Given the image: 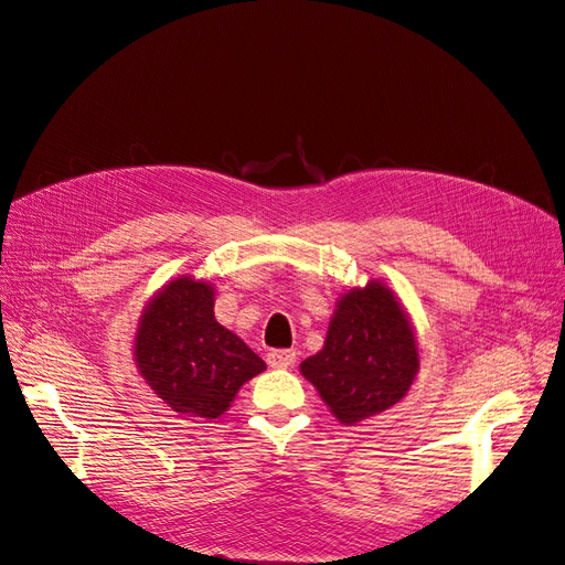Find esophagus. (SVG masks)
<instances>
[{
    "label": "esophagus",
    "mask_w": 565,
    "mask_h": 565,
    "mask_svg": "<svg viewBox=\"0 0 565 565\" xmlns=\"http://www.w3.org/2000/svg\"><path fill=\"white\" fill-rule=\"evenodd\" d=\"M296 351L294 349H274L267 353V363L271 367H291L296 363Z\"/></svg>",
    "instance_id": "esophagus-1"
}]
</instances>
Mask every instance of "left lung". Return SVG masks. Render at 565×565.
Returning a JSON list of instances; mask_svg holds the SVG:
<instances>
[{
    "label": "left lung",
    "instance_id": "1",
    "mask_svg": "<svg viewBox=\"0 0 565 565\" xmlns=\"http://www.w3.org/2000/svg\"><path fill=\"white\" fill-rule=\"evenodd\" d=\"M420 370L408 315L380 281L345 294L329 322L324 349L302 360V377L343 425L384 413L408 394Z\"/></svg>",
    "mask_w": 565,
    "mask_h": 565
}]
</instances>
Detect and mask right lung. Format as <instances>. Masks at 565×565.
Returning a JSON list of instances; mask_svg holds the SVG:
<instances>
[{"label": "right lung", "mask_w": 565, "mask_h": 565, "mask_svg": "<svg viewBox=\"0 0 565 565\" xmlns=\"http://www.w3.org/2000/svg\"><path fill=\"white\" fill-rule=\"evenodd\" d=\"M136 363L171 411L202 420L220 417L265 370L263 358L214 320L212 286L191 277L171 281L145 308Z\"/></svg>", "instance_id": "obj_1"}]
</instances>
